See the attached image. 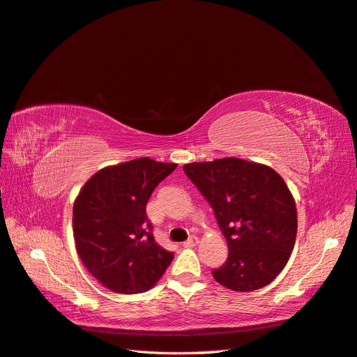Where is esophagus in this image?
Listing matches in <instances>:
<instances>
[{
	"mask_svg": "<svg viewBox=\"0 0 357 357\" xmlns=\"http://www.w3.org/2000/svg\"><path fill=\"white\" fill-rule=\"evenodd\" d=\"M197 243V238L196 236H190L185 242H184V247L185 248H190V247H195Z\"/></svg>",
	"mask_w": 357,
	"mask_h": 357,
	"instance_id": "obj_1",
	"label": "esophagus"
}]
</instances>
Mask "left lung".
<instances>
[{
    "instance_id": "obj_1",
    "label": "left lung",
    "mask_w": 357,
    "mask_h": 357,
    "mask_svg": "<svg viewBox=\"0 0 357 357\" xmlns=\"http://www.w3.org/2000/svg\"><path fill=\"white\" fill-rule=\"evenodd\" d=\"M184 172L213 209L229 245L213 278L235 291L268 286L289 261L298 233L286 182L268 166L233 157L191 162Z\"/></svg>"
}]
</instances>
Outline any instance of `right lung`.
<instances>
[{
	"instance_id": "right-lung-1",
	"label": "right lung",
	"mask_w": 357,
	"mask_h": 357,
	"mask_svg": "<svg viewBox=\"0 0 357 357\" xmlns=\"http://www.w3.org/2000/svg\"><path fill=\"white\" fill-rule=\"evenodd\" d=\"M175 162L148 157L101 169L73 206V235L80 260L94 278L115 293L151 289L173 260L160 247L146 217V203Z\"/></svg>"
}]
</instances>
